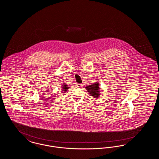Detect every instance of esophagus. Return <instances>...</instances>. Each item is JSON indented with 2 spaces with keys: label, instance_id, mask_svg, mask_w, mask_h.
<instances>
[{
  "label": "esophagus",
  "instance_id": "34e87169",
  "mask_svg": "<svg viewBox=\"0 0 159 159\" xmlns=\"http://www.w3.org/2000/svg\"><path fill=\"white\" fill-rule=\"evenodd\" d=\"M82 84H80V83H77V86L78 87V88H81V87H82Z\"/></svg>",
  "mask_w": 159,
  "mask_h": 159
}]
</instances>
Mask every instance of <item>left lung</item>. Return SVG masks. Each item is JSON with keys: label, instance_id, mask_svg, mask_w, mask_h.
I'll return each instance as SVG.
<instances>
[{"label": "left lung", "instance_id": "left-lung-1", "mask_svg": "<svg viewBox=\"0 0 159 159\" xmlns=\"http://www.w3.org/2000/svg\"><path fill=\"white\" fill-rule=\"evenodd\" d=\"M86 90L89 92L94 98H98L99 95V83H95L93 84H91L89 86H87L86 87Z\"/></svg>", "mask_w": 159, "mask_h": 159}]
</instances>
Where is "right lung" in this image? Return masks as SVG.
<instances>
[{"label": "right lung", "mask_w": 159, "mask_h": 159, "mask_svg": "<svg viewBox=\"0 0 159 159\" xmlns=\"http://www.w3.org/2000/svg\"><path fill=\"white\" fill-rule=\"evenodd\" d=\"M62 91L66 92V91H67V89L69 88V87H68V86H67V85H66L65 83H64V85H62ZM63 93H64V92H63Z\"/></svg>", "instance_id": "add662e5"}]
</instances>
